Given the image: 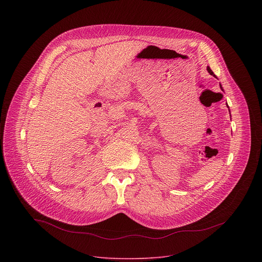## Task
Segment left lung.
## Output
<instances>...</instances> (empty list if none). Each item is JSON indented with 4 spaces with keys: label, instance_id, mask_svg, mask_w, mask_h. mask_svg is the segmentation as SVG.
Segmentation results:
<instances>
[{
    "label": "left lung",
    "instance_id": "1",
    "mask_svg": "<svg viewBox=\"0 0 262 262\" xmlns=\"http://www.w3.org/2000/svg\"><path fill=\"white\" fill-rule=\"evenodd\" d=\"M207 71H208V72H209V73H210V74H211V76H213V77H215V76H214V73H213V72H212V70H211V69H210V68H209V67H207ZM215 78H216V77H215ZM220 87H221V89H222V90H223V88H222V85H220ZM223 91H224V90H223Z\"/></svg>",
    "mask_w": 262,
    "mask_h": 262
}]
</instances>
